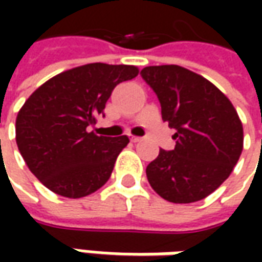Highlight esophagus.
<instances>
[{
	"instance_id": "1",
	"label": "esophagus",
	"mask_w": 262,
	"mask_h": 262,
	"mask_svg": "<svg viewBox=\"0 0 262 262\" xmlns=\"http://www.w3.org/2000/svg\"><path fill=\"white\" fill-rule=\"evenodd\" d=\"M141 140H143V138H141V137H136V136H133V137H131V141H133V143H140V141H141Z\"/></svg>"
}]
</instances>
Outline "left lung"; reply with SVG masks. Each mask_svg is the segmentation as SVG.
Instances as JSON below:
<instances>
[{
	"mask_svg": "<svg viewBox=\"0 0 262 262\" xmlns=\"http://www.w3.org/2000/svg\"><path fill=\"white\" fill-rule=\"evenodd\" d=\"M141 77L159 97L163 121L176 129L175 148H160L147 179L166 201H200L226 181L241 157L244 128L236 109L213 83L184 67H146Z\"/></svg>",
	"mask_w": 262,
	"mask_h": 262,
	"instance_id": "8db88e82",
	"label": "left lung"
}]
</instances>
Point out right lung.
Segmentation results:
<instances>
[{
  "label": "right lung",
  "instance_id": "right-lung-1",
  "mask_svg": "<svg viewBox=\"0 0 262 262\" xmlns=\"http://www.w3.org/2000/svg\"><path fill=\"white\" fill-rule=\"evenodd\" d=\"M138 76L136 66L93 62L59 73L37 87L15 119V141L30 172L58 195L81 198L103 186L126 136L87 131L103 115L119 83Z\"/></svg>",
  "mask_w": 262,
  "mask_h": 262
}]
</instances>
